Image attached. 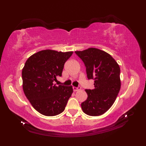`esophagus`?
I'll return each mask as SVG.
<instances>
[{"label":"esophagus","mask_w":146,"mask_h":146,"mask_svg":"<svg viewBox=\"0 0 146 146\" xmlns=\"http://www.w3.org/2000/svg\"><path fill=\"white\" fill-rule=\"evenodd\" d=\"M80 89H81L80 87H78V88H76V87H73V90H74V92L78 91V90H80Z\"/></svg>","instance_id":"obj_1"}]
</instances>
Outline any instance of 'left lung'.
Segmentation results:
<instances>
[{
  "label": "left lung",
  "instance_id": "8db88e82",
  "mask_svg": "<svg viewBox=\"0 0 146 146\" xmlns=\"http://www.w3.org/2000/svg\"><path fill=\"white\" fill-rule=\"evenodd\" d=\"M75 53L84 63L88 78L94 80V88L85 90L88 98L81 104L82 109L91 116L102 115L114 103L120 90L118 64L108 53L95 48Z\"/></svg>",
  "mask_w": 146,
  "mask_h": 146
}]
</instances>
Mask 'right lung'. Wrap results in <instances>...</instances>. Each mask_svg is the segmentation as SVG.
I'll use <instances>...</instances> for the list:
<instances>
[{
	"label": "right lung",
	"mask_w": 146,
	"mask_h": 146,
	"mask_svg": "<svg viewBox=\"0 0 146 146\" xmlns=\"http://www.w3.org/2000/svg\"><path fill=\"white\" fill-rule=\"evenodd\" d=\"M73 52L44 50L27 59L22 71L24 93L36 110L54 116L64 110L73 92L72 86L54 84L61 76L64 65Z\"/></svg>",
	"instance_id": "add662e5"
}]
</instances>
